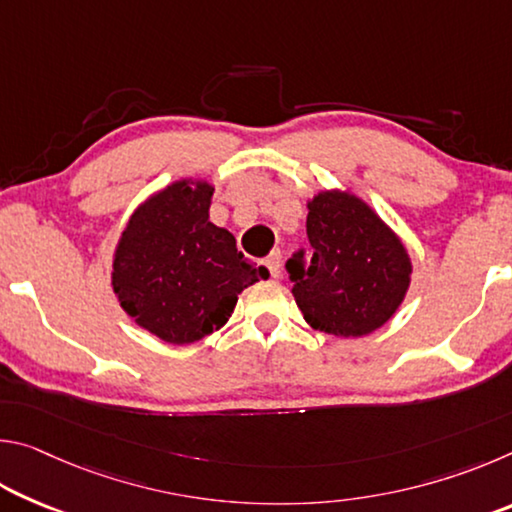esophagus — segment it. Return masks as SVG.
Listing matches in <instances>:
<instances>
[{
	"mask_svg": "<svg viewBox=\"0 0 512 512\" xmlns=\"http://www.w3.org/2000/svg\"><path fill=\"white\" fill-rule=\"evenodd\" d=\"M264 264H266L268 271H271L273 277H280V264H282L280 250H271V253H268V257L264 259Z\"/></svg>",
	"mask_w": 512,
	"mask_h": 512,
	"instance_id": "1",
	"label": "esophagus"
}]
</instances>
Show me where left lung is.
<instances>
[{
    "instance_id": "obj_1",
    "label": "left lung",
    "mask_w": 512,
    "mask_h": 512,
    "mask_svg": "<svg viewBox=\"0 0 512 512\" xmlns=\"http://www.w3.org/2000/svg\"><path fill=\"white\" fill-rule=\"evenodd\" d=\"M305 268L289 259L293 298L318 332L357 339L386 325L411 287V255L400 235L350 189L307 198Z\"/></svg>"
}]
</instances>
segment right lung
I'll return each instance as SVG.
<instances>
[{
    "mask_svg": "<svg viewBox=\"0 0 512 512\" xmlns=\"http://www.w3.org/2000/svg\"><path fill=\"white\" fill-rule=\"evenodd\" d=\"M214 185L180 178L135 207L112 253L121 309L171 345L201 341L228 323L237 296L268 271L210 221Z\"/></svg>",
    "mask_w": 512,
    "mask_h": 512,
    "instance_id": "right-lung-1",
    "label": "right lung"
}]
</instances>
